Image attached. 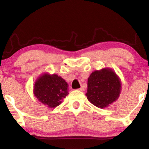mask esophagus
Returning a JSON list of instances; mask_svg holds the SVG:
<instances>
[{"label":"esophagus","instance_id":"1","mask_svg":"<svg viewBox=\"0 0 149 149\" xmlns=\"http://www.w3.org/2000/svg\"><path fill=\"white\" fill-rule=\"evenodd\" d=\"M79 90L80 91H84L85 90V89H84V87H81L80 88H79Z\"/></svg>","mask_w":149,"mask_h":149}]
</instances>
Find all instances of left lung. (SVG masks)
I'll list each match as a JSON object with an SVG mask.
<instances>
[{
  "mask_svg": "<svg viewBox=\"0 0 149 149\" xmlns=\"http://www.w3.org/2000/svg\"><path fill=\"white\" fill-rule=\"evenodd\" d=\"M121 88L120 79L116 74L110 68H103L90 75L85 95L93 105L104 108L118 99Z\"/></svg>",
  "mask_w": 149,
  "mask_h": 149,
  "instance_id": "left-lung-1",
  "label": "left lung"
}]
</instances>
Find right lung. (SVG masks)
I'll return each mask as SVG.
<instances>
[{
  "label": "right lung",
  "instance_id": "add662e5",
  "mask_svg": "<svg viewBox=\"0 0 149 149\" xmlns=\"http://www.w3.org/2000/svg\"><path fill=\"white\" fill-rule=\"evenodd\" d=\"M67 82L57 74H43L35 82L33 94L49 108H55L68 95Z\"/></svg>",
  "mask_w": 149,
  "mask_h": 149
}]
</instances>
